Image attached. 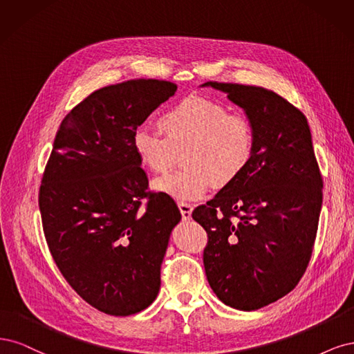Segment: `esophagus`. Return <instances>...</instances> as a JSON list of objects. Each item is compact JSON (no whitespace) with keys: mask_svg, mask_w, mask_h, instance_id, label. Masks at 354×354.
Listing matches in <instances>:
<instances>
[{"mask_svg":"<svg viewBox=\"0 0 354 354\" xmlns=\"http://www.w3.org/2000/svg\"><path fill=\"white\" fill-rule=\"evenodd\" d=\"M178 207L180 210L182 219L189 221L191 219V213H192V206H191V204H188V203H179Z\"/></svg>","mask_w":354,"mask_h":354,"instance_id":"34e87169","label":"esophagus"}]
</instances>
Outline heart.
I'll return each instance as SVG.
<instances>
[{
  "mask_svg": "<svg viewBox=\"0 0 354 354\" xmlns=\"http://www.w3.org/2000/svg\"><path fill=\"white\" fill-rule=\"evenodd\" d=\"M165 138L147 129H136L132 150L142 167L166 174L176 156L184 151L185 170L154 180V189L178 201H196L212 185L234 184L254 156L256 135L252 122L239 113H230L219 101L187 97L158 118Z\"/></svg>",
  "mask_w": 354,
  "mask_h": 354,
  "instance_id": "obj_1",
  "label": "heart"
}]
</instances>
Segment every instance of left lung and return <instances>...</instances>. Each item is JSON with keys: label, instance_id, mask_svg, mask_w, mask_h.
Here are the masks:
<instances>
[{"label": "left lung", "instance_id": "obj_1", "mask_svg": "<svg viewBox=\"0 0 354 354\" xmlns=\"http://www.w3.org/2000/svg\"><path fill=\"white\" fill-rule=\"evenodd\" d=\"M241 107L256 135L253 160L234 184L192 212L207 232L203 263L219 300L257 310L287 295L309 265L324 180L309 123L261 86L206 82Z\"/></svg>", "mask_w": 354, "mask_h": 354}]
</instances>
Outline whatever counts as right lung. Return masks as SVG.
I'll return each instance as SVG.
<instances>
[{
  "label": "right lung",
  "mask_w": 354,
  "mask_h": 354,
  "mask_svg": "<svg viewBox=\"0 0 354 354\" xmlns=\"http://www.w3.org/2000/svg\"><path fill=\"white\" fill-rule=\"evenodd\" d=\"M176 89L158 79L97 89L63 119L44 170L39 210L51 256L71 287L107 315L138 313L160 290L180 212L162 192L147 197L132 136Z\"/></svg>",
  "instance_id": "1"
}]
</instances>
